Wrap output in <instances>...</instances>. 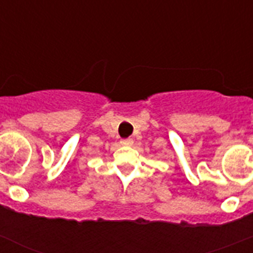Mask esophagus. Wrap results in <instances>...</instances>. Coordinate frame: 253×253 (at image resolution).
<instances>
[{"mask_svg": "<svg viewBox=\"0 0 253 253\" xmlns=\"http://www.w3.org/2000/svg\"><path fill=\"white\" fill-rule=\"evenodd\" d=\"M123 146H131L133 144V138H125L122 140Z\"/></svg>", "mask_w": 253, "mask_h": 253, "instance_id": "34e87169", "label": "esophagus"}]
</instances>
